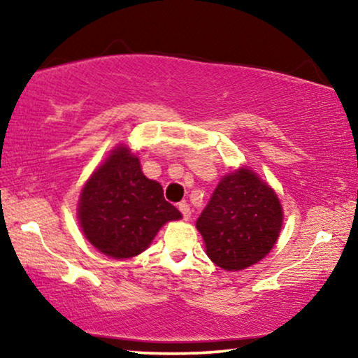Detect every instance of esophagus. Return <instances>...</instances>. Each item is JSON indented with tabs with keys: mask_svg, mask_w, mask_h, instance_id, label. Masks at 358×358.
<instances>
[{
	"mask_svg": "<svg viewBox=\"0 0 358 358\" xmlns=\"http://www.w3.org/2000/svg\"><path fill=\"white\" fill-rule=\"evenodd\" d=\"M179 212L182 213V218L184 220H189L190 218V207L187 202H180L179 203Z\"/></svg>",
	"mask_w": 358,
	"mask_h": 358,
	"instance_id": "esophagus-1",
	"label": "esophagus"
}]
</instances>
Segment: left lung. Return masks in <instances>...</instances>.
I'll return each instance as SVG.
<instances>
[{"mask_svg": "<svg viewBox=\"0 0 358 358\" xmlns=\"http://www.w3.org/2000/svg\"><path fill=\"white\" fill-rule=\"evenodd\" d=\"M280 228L275 192L249 169L224 176L197 220L207 256L224 271H241L261 261Z\"/></svg>", "mask_w": 358, "mask_h": 358, "instance_id": "8db88e82", "label": "left lung"}]
</instances>
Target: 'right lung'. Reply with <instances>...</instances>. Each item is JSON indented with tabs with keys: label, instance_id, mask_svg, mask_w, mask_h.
Instances as JSON below:
<instances>
[{
	"label": "right lung",
	"instance_id": "add662e5",
	"mask_svg": "<svg viewBox=\"0 0 358 358\" xmlns=\"http://www.w3.org/2000/svg\"><path fill=\"white\" fill-rule=\"evenodd\" d=\"M80 223L102 254L129 259L145 251L158 229L180 212L164 200L163 187L145 178L140 161L117 146L81 192Z\"/></svg>",
	"mask_w": 358,
	"mask_h": 358
}]
</instances>
